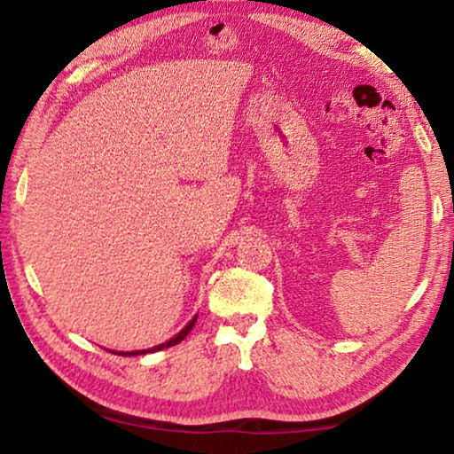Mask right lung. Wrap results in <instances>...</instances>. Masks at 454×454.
Here are the masks:
<instances>
[{
    "label": "right lung",
    "mask_w": 454,
    "mask_h": 454,
    "mask_svg": "<svg viewBox=\"0 0 454 454\" xmlns=\"http://www.w3.org/2000/svg\"><path fill=\"white\" fill-rule=\"evenodd\" d=\"M194 325H196V317L192 318L186 326H184L178 334H176L174 338H170V340L168 342H164V344H158V347H153V348H148V350H134V352H120L121 356H137V355H148V352H156V350H162V348H170V347H174V344H178V342H182L184 338L188 336V333L192 328H194Z\"/></svg>",
    "instance_id": "1"
}]
</instances>
